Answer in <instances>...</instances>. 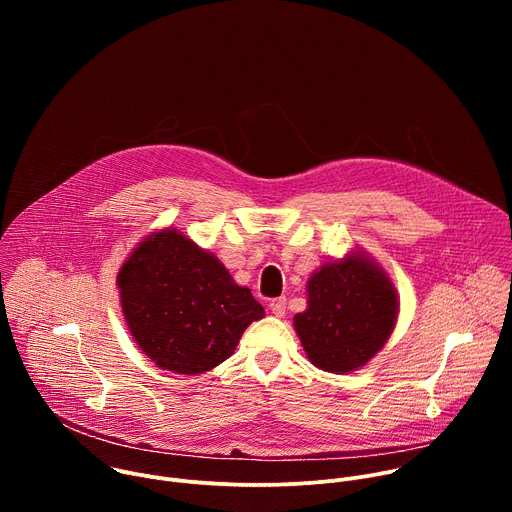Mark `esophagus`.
<instances>
[{
  "instance_id": "esophagus-1",
  "label": "esophagus",
  "mask_w": 512,
  "mask_h": 512,
  "mask_svg": "<svg viewBox=\"0 0 512 512\" xmlns=\"http://www.w3.org/2000/svg\"><path fill=\"white\" fill-rule=\"evenodd\" d=\"M269 310H271L273 316L283 318V316H285V298H275V300H271Z\"/></svg>"
}]
</instances>
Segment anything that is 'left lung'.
Masks as SVG:
<instances>
[{
    "instance_id": "8db88e82",
    "label": "left lung",
    "mask_w": 512,
    "mask_h": 512,
    "mask_svg": "<svg viewBox=\"0 0 512 512\" xmlns=\"http://www.w3.org/2000/svg\"><path fill=\"white\" fill-rule=\"evenodd\" d=\"M399 296L385 269L364 251L322 265L308 279V308L294 328L314 367L352 373L389 340Z\"/></svg>"
}]
</instances>
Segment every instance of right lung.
<instances>
[{
	"mask_svg": "<svg viewBox=\"0 0 512 512\" xmlns=\"http://www.w3.org/2000/svg\"><path fill=\"white\" fill-rule=\"evenodd\" d=\"M127 328L160 369L200 375L225 362L265 316L249 287L178 229L145 237L117 273Z\"/></svg>",
	"mask_w": 512,
	"mask_h": 512,
	"instance_id": "1",
	"label": "right lung"
}]
</instances>
